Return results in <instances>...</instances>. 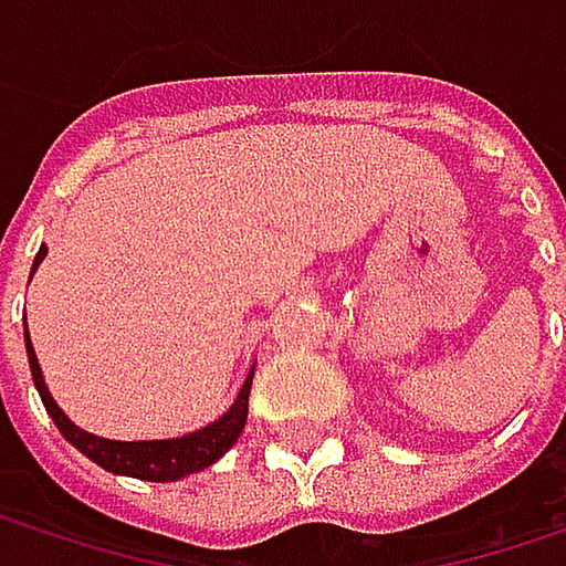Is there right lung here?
<instances>
[{"label":"right lung","mask_w":566,"mask_h":566,"mask_svg":"<svg viewBox=\"0 0 566 566\" xmlns=\"http://www.w3.org/2000/svg\"><path fill=\"white\" fill-rule=\"evenodd\" d=\"M42 259H45V249H39L32 272L39 269ZM25 350H29L32 380L39 387V396H42L49 416L55 419V426L61 429V436L74 449H81L91 462H97L101 469L117 472V475H134V479H144V482H176L182 475L202 472V469H209L216 459H222L235 446V439L242 436L245 419H249L252 374H249L245 387L239 390V399L232 402V409L226 416H219L216 422H209L206 429H199V432H189L182 439H157V442H114V439H101V436H91V432L77 429L55 406L52 394L45 390V380H42V370H39V360H35V350H32V340H29V327H25Z\"/></svg>","instance_id":"1"}]
</instances>
